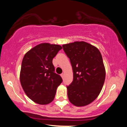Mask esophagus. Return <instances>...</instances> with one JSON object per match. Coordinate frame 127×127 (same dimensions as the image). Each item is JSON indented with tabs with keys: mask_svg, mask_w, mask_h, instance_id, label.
I'll use <instances>...</instances> for the list:
<instances>
[{
	"mask_svg": "<svg viewBox=\"0 0 127 127\" xmlns=\"http://www.w3.org/2000/svg\"><path fill=\"white\" fill-rule=\"evenodd\" d=\"M61 76L62 77V78H64V73H63L61 74Z\"/></svg>",
	"mask_w": 127,
	"mask_h": 127,
	"instance_id": "34e87169",
	"label": "esophagus"
}]
</instances>
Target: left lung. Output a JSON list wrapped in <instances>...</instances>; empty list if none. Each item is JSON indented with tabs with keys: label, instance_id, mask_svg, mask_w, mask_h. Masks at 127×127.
<instances>
[{
	"label": "left lung",
	"instance_id": "8db88e82",
	"mask_svg": "<svg viewBox=\"0 0 127 127\" xmlns=\"http://www.w3.org/2000/svg\"><path fill=\"white\" fill-rule=\"evenodd\" d=\"M62 46L73 72L72 82L67 86L68 100L76 106L87 105L98 97L105 80L101 53L85 42H75Z\"/></svg>",
	"mask_w": 127,
	"mask_h": 127
}]
</instances>
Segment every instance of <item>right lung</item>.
I'll return each mask as SVG.
<instances>
[{
    "mask_svg": "<svg viewBox=\"0 0 127 127\" xmlns=\"http://www.w3.org/2000/svg\"><path fill=\"white\" fill-rule=\"evenodd\" d=\"M62 47L44 43L30 49L24 56L20 82L26 95L39 104H47L54 98L57 87L63 82L55 73L52 60Z\"/></svg>",
    "mask_w": 127,
    "mask_h": 127,
    "instance_id": "1",
    "label": "right lung"
}]
</instances>
